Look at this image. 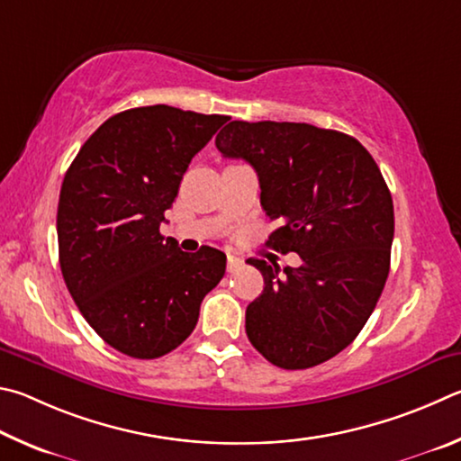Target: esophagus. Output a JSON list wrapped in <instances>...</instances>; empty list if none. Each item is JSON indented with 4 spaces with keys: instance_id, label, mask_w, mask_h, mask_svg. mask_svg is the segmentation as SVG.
Returning a JSON list of instances; mask_svg holds the SVG:
<instances>
[{
    "instance_id": "34e87169",
    "label": "esophagus",
    "mask_w": 461,
    "mask_h": 461,
    "mask_svg": "<svg viewBox=\"0 0 461 461\" xmlns=\"http://www.w3.org/2000/svg\"><path fill=\"white\" fill-rule=\"evenodd\" d=\"M240 265H243V261L239 259V257L235 255H229V259H226V271L229 273H235L240 269Z\"/></svg>"
}]
</instances>
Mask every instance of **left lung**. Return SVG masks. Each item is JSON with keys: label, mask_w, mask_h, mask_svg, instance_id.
Here are the masks:
<instances>
[{"label": "left lung", "mask_w": 461, "mask_h": 461, "mask_svg": "<svg viewBox=\"0 0 461 461\" xmlns=\"http://www.w3.org/2000/svg\"><path fill=\"white\" fill-rule=\"evenodd\" d=\"M216 148L259 176L261 206L281 222L269 245L302 257L284 271L249 259L265 279L249 340L279 368L321 365L365 328L389 277L394 212L381 169L358 140L308 123L230 121Z\"/></svg>", "instance_id": "1"}]
</instances>
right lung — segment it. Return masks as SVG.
Wrapping results in <instances>:
<instances>
[{
  "instance_id": "obj_1",
  "label": "right lung",
  "mask_w": 461,
  "mask_h": 461,
  "mask_svg": "<svg viewBox=\"0 0 461 461\" xmlns=\"http://www.w3.org/2000/svg\"><path fill=\"white\" fill-rule=\"evenodd\" d=\"M226 119L167 104L117 113L64 176L56 214L64 284L95 332L127 357L177 348L224 276V253H184L159 224L192 158Z\"/></svg>"
}]
</instances>
